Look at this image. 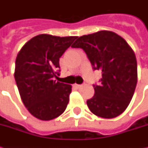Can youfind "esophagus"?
<instances>
[{
  "mask_svg": "<svg viewBox=\"0 0 148 148\" xmlns=\"http://www.w3.org/2000/svg\"><path fill=\"white\" fill-rule=\"evenodd\" d=\"M74 86H75V87H76L77 89H80L81 87H82V85H78V84H75V85H74Z\"/></svg>",
  "mask_w": 148,
  "mask_h": 148,
  "instance_id": "esophagus-1",
  "label": "esophagus"
}]
</instances>
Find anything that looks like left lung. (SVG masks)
<instances>
[{
  "label": "left lung",
  "instance_id": "obj_1",
  "mask_svg": "<svg viewBox=\"0 0 148 148\" xmlns=\"http://www.w3.org/2000/svg\"><path fill=\"white\" fill-rule=\"evenodd\" d=\"M87 55L94 70L101 71L95 94L86 101L97 116L112 119L127 109L138 82L137 60L133 49L117 34L101 30L79 37L71 46Z\"/></svg>",
  "mask_w": 148,
  "mask_h": 148
}]
</instances>
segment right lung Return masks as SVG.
Segmentation results:
<instances>
[{"mask_svg": "<svg viewBox=\"0 0 148 148\" xmlns=\"http://www.w3.org/2000/svg\"><path fill=\"white\" fill-rule=\"evenodd\" d=\"M76 38L39 34L29 40L16 57L14 79L20 97L38 119H53L67 106L71 86L54 78L60 74L59 58Z\"/></svg>", "mask_w": 148, "mask_h": 148, "instance_id": "add662e5", "label": "right lung"}]
</instances>
